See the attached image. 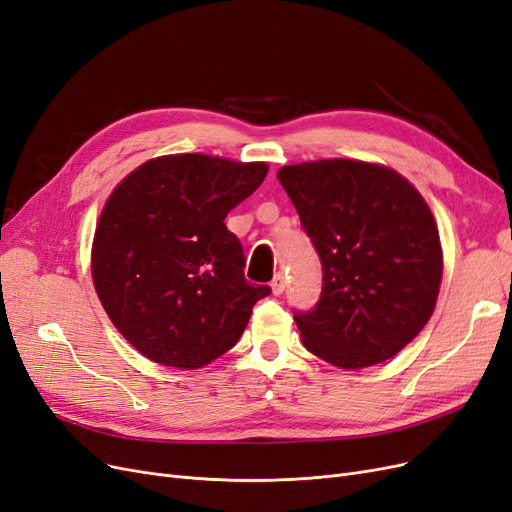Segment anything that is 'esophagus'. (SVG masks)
Masks as SVG:
<instances>
[{
  "label": "esophagus",
  "mask_w": 512,
  "mask_h": 512,
  "mask_svg": "<svg viewBox=\"0 0 512 512\" xmlns=\"http://www.w3.org/2000/svg\"><path fill=\"white\" fill-rule=\"evenodd\" d=\"M271 290L275 296H279L281 292L286 290V275L284 273H275L273 281H271Z\"/></svg>",
  "instance_id": "34e87169"
}]
</instances>
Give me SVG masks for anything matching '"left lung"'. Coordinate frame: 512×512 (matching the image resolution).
<instances>
[{
	"mask_svg": "<svg viewBox=\"0 0 512 512\" xmlns=\"http://www.w3.org/2000/svg\"><path fill=\"white\" fill-rule=\"evenodd\" d=\"M322 260V294L296 311L303 345L334 366L396 356L426 326L443 277L438 228L424 197L394 169L330 158L281 167Z\"/></svg>",
	"mask_w": 512,
	"mask_h": 512,
	"instance_id": "8db88e82",
	"label": "left lung"
}]
</instances>
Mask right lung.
Segmentation results:
<instances>
[{
	"label": "right lung",
	"instance_id": "add662e5",
	"mask_svg": "<svg viewBox=\"0 0 512 512\" xmlns=\"http://www.w3.org/2000/svg\"><path fill=\"white\" fill-rule=\"evenodd\" d=\"M267 163L205 154L152 158L105 203L93 241L99 301L139 354L201 368L231 349L269 286L245 279L243 248L224 218Z\"/></svg>",
	"mask_w": 512,
	"mask_h": 512
}]
</instances>
